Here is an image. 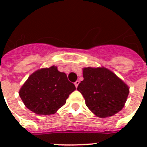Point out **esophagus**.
<instances>
[{
	"instance_id": "34e87169",
	"label": "esophagus",
	"mask_w": 147,
	"mask_h": 147,
	"mask_svg": "<svg viewBox=\"0 0 147 147\" xmlns=\"http://www.w3.org/2000/svg\"><path fill=\"white\" fill-rule=\"evenodd\" d=\"M79 82H79V81H78V80H77L76 82H75V85H76V88L78 87V84H79Z\"/></svg>"
}]
</instances>
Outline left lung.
<instances>
[{"label":"left lung","instance_id":"8db88e82","mask_svg":"<svg viewBox=\"0 0 147 147\" xmlns=\"http://www.w3.org/2000/svg\"><path fill=\"white\" fill-rule=\"evenodd\" d=\"M83 78L77 90L97 117L113 116L123 108L129 88L114 72L104 67H88L83 69Z\"/></svg>","mask_w":147,"mask_h":147}]
</instances>
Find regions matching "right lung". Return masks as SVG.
Listing matches in <instances>:
<instances>
[{
    "mask_svg": "<svg viewBox=\"0 0 147 147\" xmlns=\"http://www.w3.org/2000/svg\"><path fill=\"white\" fill-rule=\"evenodd\" d=\"M76 90L66 74L58 71L55 65L39 69L29 77L19 94L29 110L40 115L55 114Z\"/></svg>",
    "mask_w": 147,
    "mask_h": 147,
    "instance_id": "1",
    "label": "right lung"
}]
</instances>
